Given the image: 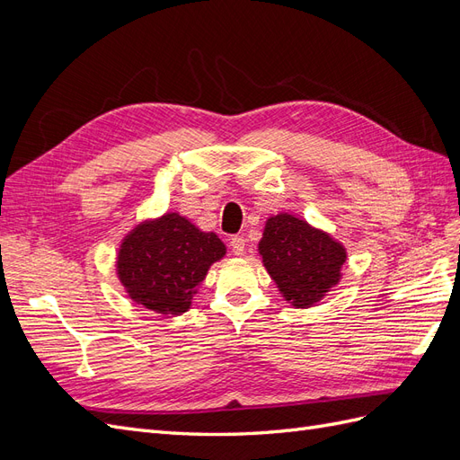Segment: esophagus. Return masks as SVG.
I'll list each match as a JSON object with an SVG mask.
<instances>
[{
	"mask_svg": "<svg viewBox=\"0 0 460 460\" xmlns=\"http://www.w3.org/2000/svg\"><path fill=\"white\" fill-rule=\"evenodd\" d=\"M230 249H232L234 255H243V252H245V238H243V235H232Z\"/></svg>",
	"mask_w": 460,
	"mask_h": 460,
	"instance_id": "1",
	"label": "esophagus"
}]
</instances>
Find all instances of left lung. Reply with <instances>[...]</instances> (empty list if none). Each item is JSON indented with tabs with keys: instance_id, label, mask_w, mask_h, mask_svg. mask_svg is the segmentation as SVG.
Segmentation results:
<instances>
[{
	"instance_id": "left-lung-1",
	"label": "left lung",
	"mask_w": 460,
	"mask_h": 460,
	"mask_svg": "<svg viewBox=\"0 0 460 460\" xmlns=\"http://www.w3.org/2000/svg\"><path fill=\"white\" fill-rule=\"evenodd\" d=\"M259 255L282 297L296 309L313 307L340 282L345 247L307 220L280 213L267 220Z\"/></svg>"
}]
</instances>
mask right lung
Returning <instances> with one entry per match:
<instances>
[{"label": "right lung", "mask_w": 460, "mask_h": 460, "mask_svg": "<svg viewBox=\"0 0 460 460\" xmlns=\"http://www.w3.org/2000/svg\"><path fill=\"white\" fill-rule=\"evenodd\" d=\"M225 255L226 245L215 232L164 213L124 235L117 274L132 301L163 316H178L191 307L211 264Z\"/></svg>", "instance_id": "obj_1"}]
</instances>
